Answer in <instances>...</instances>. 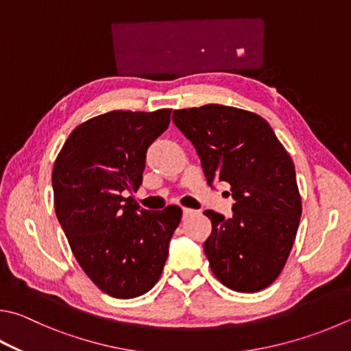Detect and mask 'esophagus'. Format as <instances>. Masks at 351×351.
Wrapping results in <instances>:
<instances>
[{
	"label": "esophagus",
	"mask_w": 351,
	"mask_h": 351,
	"mask_svg": "<svg viewBox=\"0 0 351 351\" xmlns=\"http://www.w3.org/2000/svg\"><path fill=\"white\" fill-rule=\"evenodd\" d=\"M182 215H184V218H189V216L195 215V210L193 208H189V207H184L182 208Z\"/></svg>",
	"instance_id": "1"
}]
</instances>
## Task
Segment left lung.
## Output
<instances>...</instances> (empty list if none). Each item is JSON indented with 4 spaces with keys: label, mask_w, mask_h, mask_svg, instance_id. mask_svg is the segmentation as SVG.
<instances>
[{
    "label": "left lung",
    "mask_w": 351,
    "mask_h": 351,
    "mask_svg": "<svg viewBox=\"0 0 351 351\" xmlns=\"http://www.w3.org/2000/svg\"><path fill=\"white\" fill-rule=\"evenodd\" d=\"M171 118L195 145L207 182H228L237 201L232 218L204 212L212 221L204 242L212 271L230 290H264L281 275L301 219L295 164L253 112L207 104L175 110Z\"/></svg>",
    "instance_id": "left-lung-1"
}]
</instances>
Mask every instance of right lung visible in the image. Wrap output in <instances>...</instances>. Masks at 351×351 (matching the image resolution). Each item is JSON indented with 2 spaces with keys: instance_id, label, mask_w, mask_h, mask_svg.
<instances>
[{
  "instance_id": "1",
  "label": "right lung",
  "mask_w": 351,
  "mask_h": 351,
  "mask_svg": "<svg viewBox=\"0 0 351 351\" xmlns=\"http://www.w3.org/2000/svg\"><path fill=\"white\" fill-rule=\"evenodd\" d=\"M171 109L113 110L75 127L52 171L55 212L76 261L112 298L147 293L161 276L182 210L139 208L127 192L143 184L149 145Z\"/></svg>"
}]
</instances>
